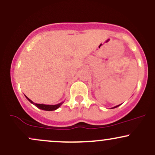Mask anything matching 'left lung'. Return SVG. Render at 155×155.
Wrapping results in <instances>:
<instances>
[{
	"mask_svg": "<svg viewBox=\"0 0 155 155\" xmlns=\"http://www.w3.org/2000/svg\"><path fill=\"white\" fill-rule=\"evenodd\" d=\"M117 106H115V107H114V108H117Z\"/></svg>",
	"mask_w": 155,
	"mask_h": 155,
	"instance_id": "8db88e82",
	"label": "left lung"
}]
</instances>
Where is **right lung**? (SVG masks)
<instances>
[{
  "label": "right lung",
  "mask_w": 155,
  "mask_h": 155,
  "mask_svg": "<svg viewBox=\"0 0 155 155\" xmlns=\"http://www.w3.org/2000/svg\"><path fill=\"white\" fill-rule=\"evenodd\" d=\"M27 99H28V101H30V102L31 103V104H34L36 107H38V108H40V109H42V110H44V111H54V110H56L57 108H58L60 107V106H61L62 104H63V102L60 103L59 104H57V105H45V104H35V103H33V101L31 100H30L29 98H28V97L26 96Z\"/></svg>",
  "instance_id": "obj_1"
}]
</instances>
